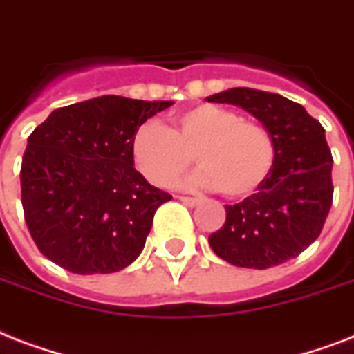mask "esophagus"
Segmentation results:
<instances>
[{"mask_svg": "<svg viewBox=\"0 0 354 354\" xmlns=\"http://www.w3.org/2000/svg\"><path fill=\"white\" fill-rule=\"evenodd\" d=\"M180 201L185 203V205H188V207H197V205H199V199H196V197H186V196H180L179 197Z\"/></svg>", "mask_w": 354, "mask_h": 354, "instance_id": "34e87169", "label": "esophagus"}]
</instances>
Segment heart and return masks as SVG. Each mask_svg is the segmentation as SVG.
I'll return each instance as SVG.
<instances>
[{"label": "heart", "instance_id": "heart-1", "mask_svg": "<svg viewBox=\"0 0 354 354\" xmlns=\"http://www.w3.org/2000/svg\"><path fill=\"white\" fill-rule=\"evenodd\" d=\"M194 155L203 166L196 175L197 185L242 199L268 180L277 146L262 123L212 103L177 112L168 127L147 120L131 138V158L151 185H174L190 168Z\"/></svg>", "mask_w": 354, "mask_h": 354}]
</instances>
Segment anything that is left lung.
Segmentation results:
<instances>
[{
  "label": "left lung",
  "instance_id": "left-lung-1",
  "mask_svg": "<svg viewBox=\"0 0 354 354\" xmlns=\"http://www.w3.org/2000/svg\"><path fill=\"white\" fill-rule=\"evenodd\" d=\"M253 114L277 146L273 171L257 194L225 205L227 220L208 243L220 259L238 268L268 270L294 259L323 229L333 205V155L322 123L299 103L254 88L208 95Z\"/></svg>",
  "mask_w": 354,
  "mask_h": 354
}]
</instances>
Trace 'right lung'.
<instances>
[{"instance_id":"obj_1","label":"right lung","mask_w":354,"mask_h":354,"mask_svg":"<svg viewBox=\"0 0 354 354\" xmlns=\"http://www.w3.org/2000/svg\"><path fill=\"white\" fill-rule=\"evenodd\" d=\"M174 101L101 95L57 109L27 138L21 205L44 257L79 273H114L138 259L171 196L134 169L131 138Z\"/></svg>"}]
</instances>
